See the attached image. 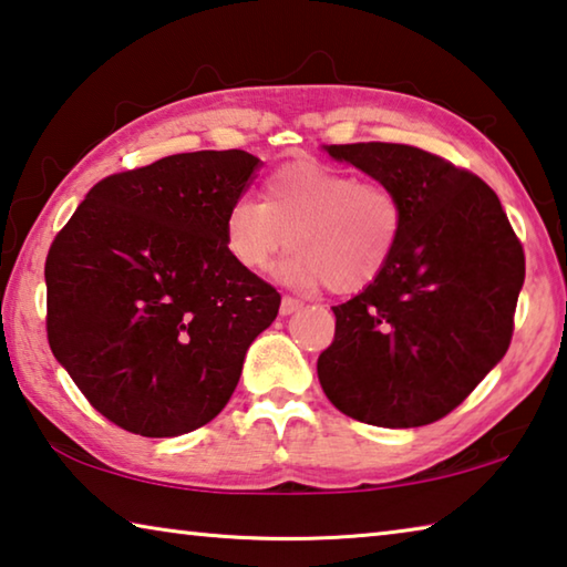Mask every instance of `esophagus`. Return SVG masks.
Listing matches in <instances>:
<instances>
[{
  "instance_id": "1",
  "label": "esophagus",
  "mask_w": 567,
  "mask_h": 567,
  "mask_svg": "<svg viewBox=\"0 0 567 567\" xmlns=\"http://www.w3.org/2000/svg\"><path fill=\"white\" fill-rule=\"evenodd\" d=\"M302 307V302L300 300H295V297H282V302H280V315H292V312H297Z\"/></svg>"
}]
</instances>
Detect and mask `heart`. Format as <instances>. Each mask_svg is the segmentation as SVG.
<instances>
[{
    "mask_svg": "<svg viewBox=\"0 0 567 567\" xmlns=\"http://www.w3.org/2000/svg\"><path fill=\"white\" fill-rule=\"evenodd\" d=\"M405 229L398 189L354 172L295 162L267 175L260 203L237 197L223 217L227 255L247 272H262L287 245L277 267L292 287L328 285L350 295L372 285L395 260Z\"/></svg>",
    "mask_w": 567,
    "mask_h": 567,
    "instance_id": "heart-1",
    "label": "heart"
}]
</instances>
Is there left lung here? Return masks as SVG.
<instances>
[{"label": "left lung", "instance_id": "8db88e82", "mask_svg": "<svg viewBox=\"0 0 567 567\" xmlns=\"http://www.w3.org/2000/svg\"><path fill=\"white\" fill-rule=\"evenodd\" d=\"M405 205L395 260L334 305L318 378L368 425L420 427L453 412L511 348L525 252L495 192L473 172L392 142L324 147Z\"/></svg>", "mask_w": 567, "mask_h": 567}]
</instances>
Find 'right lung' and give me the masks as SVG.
<instances>
[{
  "label": "right lung",
  "instance_id": "obj_1",
  "mask_svg": "<svg viewBox=\"0 0 567 567\" xmlns=\"http://www.w3.org/2000/svg\"><path fill=\"white\" fill-rule=\"evenodd\" d=\"M260 159L169 155L97 182L44 262L47 340L114 425L175 437L217 417L280 292L227 255L223 217Z\"/></svg>",
  "mask_w": 567,
  "mask_h": 567
}]
</instances>
